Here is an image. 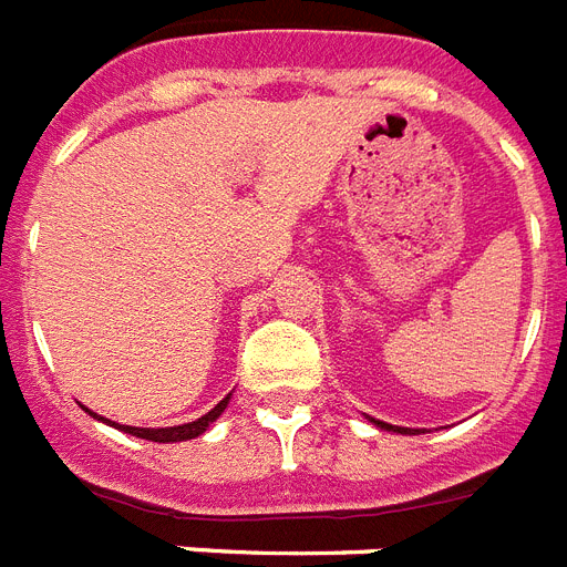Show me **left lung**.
I'll use <instances>...</instances> for the list:
<instances>
[{"label": "left lung", "mask_w": 567, "mask_h": 567, "mask_svg": "<svg viewBox=\"0 0 567 567\" xmlns=\"http://www.w3.org/2000/svg\"><path fill=\"white\" fill-rule=\"evenodd\" d=\"M374 424H378V427H386V430H398V433H410V430H404V427H392V424H383V421H374Z\"/></svg>", "instance_id": "left-lung-1"}]
</instances>
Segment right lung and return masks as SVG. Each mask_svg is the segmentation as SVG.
Returning <instances> with one entry per match:
<instances>
[{
	"mask_svg": "<svg viewBox=\"0 0 567 567\" xmlns=\"http://www.w3.org/2000/svg\"><path fill=\"white\" fill-rule=\"evenodd\" d=\"M230 398V395H228ZM228 398H221L219 404L213 406L207 415H202L198 421H189V424H178V427H161V430H148V427H128V424H116L120 430L131 433V436H140V439H148V442H187V439H196L202 436L207 427H210L213 421L219 419L225 406H228Z\"/></svg>",
	"mask_w": 567,
	"mask_h": 567,
	"instance_id": "1",
	"label": "right lung"
}]
</instances>
